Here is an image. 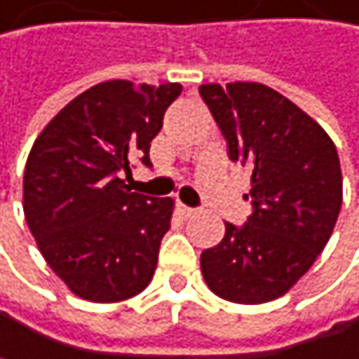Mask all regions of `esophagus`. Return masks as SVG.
I'll use <instances>...</instances> for the list:
<instances>
[{
  "mask_svg": "<svg viewBox=\"0 0 359 359\" xmlns=\"http://www.w3.org/2000/svg\"><path fill=\"white\" fill-rule=\"evenodd\" d=\"M178 210H181L183 217H196V215H198V208H189V206H185V204L178 206Z\"/></svg>",
  "mask_w": 359,
  "mask_h": 359,
  "instance_id": "1",
  "label": "esophagus"
}]
</instances>
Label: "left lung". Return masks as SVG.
Returning a JSON list of instances; mask_svg holds the SVG:
<instances>
[{
  "label": "left lung",
  "instance_id": "8db88e82",
  "mask_svg": "<svg viewBox=\"0 0 359 359\" xmlns=\"http://www.w3.org/2000/svg\"><path fill=\"white\" fill-rule=\"evenodd\" d=\"M227 155L251 168L253 212L200 257L210 292L238 304L287 294L327 245L343 204L334 142L294 102L259 83L202 85Z\"/></svg>",
  "mask_w": 359,
  "mask_h": 359
}]
</instances>
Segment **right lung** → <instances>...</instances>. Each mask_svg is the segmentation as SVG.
I'll return each mask as SVG.
<instances>
[{
  "label": "right lung",
  "instance_id": "right-lung-1",
  "mask_svg": "<svg viewBox=\"0 0 359 359\" xmlns=\"http://www.w3.org/2000/svg\"><path fill=\"white\" fill-rule=\"evenodd\" d=\"M178 83L106 81L74 97L32 147L22 210L53 272L89 302H121L155 274L172 198L127 189L132 161L151 165V140Z\"/></svg>",
  "mask_w": 359,
  "mask_h": 359
}]
</instances>
